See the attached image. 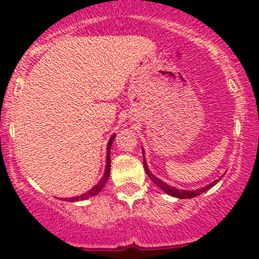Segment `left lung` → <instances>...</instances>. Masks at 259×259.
Returning <instances> with one entry per match:
<instances>
[{
  "mask_svg": "<svg viewBox=\"0 0 259 259\" xmlns=\"http://www.w3.org/2000/svg\"><path fill=\"white\" fill-rule=\"evenodd\" d=\"M144 168H145V171H146V175L149 176L150 180H152L154 184H157V187H159V188H161L164 193L170 194V196H174V197H178V198H193V197H196V196H200L201 193H203L205 191H207V189L211 188L212 185H215V183L219 182V180H215V182H212L211 184L206 185L205 188L197 189V191H182V189L174 188V187H171V185L166 184L164 182H162V180H159L158 178H155V176L149 171L148 166H146L145 158H144Z\"/></svg>",
  "mask_w": 259,
  "mask_h": 259,
  "instance_id": "8db88e82",
  "label": "left lung"
}]
</instances>
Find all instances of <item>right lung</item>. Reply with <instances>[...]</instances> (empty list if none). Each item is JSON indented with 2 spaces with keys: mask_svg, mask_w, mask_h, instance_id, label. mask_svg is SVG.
<instances>
[{
  "mask_svg": "<svg viewBox=\"0 0 259 259\" xmlns=\"http://www.w3.org/2000/svg\"><path fill=\"white\" fill-rule=\"evenodd\" d=\"M114 137H115V135H113L111 136V139L109 140V144H107V157H106V167H105V174L104 176H102V179L98 182V184H96L95 187H93L91 191H88L87 193L81 194V196H79V197H71V198H65V201H79V200H87V198L89 197H93V196H96L97 193H100V192L102 191V188L105 187V184H106L107 179H109V175H110V148H111V144H113L114 141Z\"/></svg>",
  "mask_w": 259,
  "mask_h": 259,
  "instance_id": "right-lung-1",
  "label": "right lung"
}]
</instances>
